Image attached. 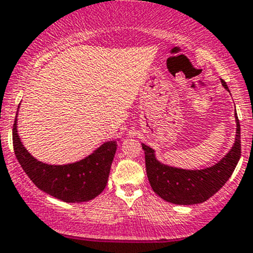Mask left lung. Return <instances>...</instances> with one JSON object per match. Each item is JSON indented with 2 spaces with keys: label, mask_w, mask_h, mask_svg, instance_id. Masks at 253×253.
<instances>
[{
  "label": "left lung",
  "mask_w": 253,
  "mask_h": 253,
  "mask_svg": "<svg viewBox=\"0 0 253 253\" xmlns=\"http://www.w3.org/2000/svg\"><path fill=\"white\" fill-rule=\"evenodd\" d=\"M222 85L229 91L224 80ZM235 121L236 137L233 147L219 162L204 169L192 170L165 165L157 160L153 148L141 144L145 151L146 173L153 191L161 199L174 205L202 204L219 191L231 176L241 156L240 123L236 113Z\"/></svg>",
  "instance_id": "obj_1"
}]
</instances>
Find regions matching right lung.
Here are the masks:
<instances>
[{
    "label": "right lung",
    "mask_w": 253,
    "mask_h": 253,
    "mask_svg": "<svg viewBox=\"0 0 253 253\" xmlns=\"http://www.w3.org/2000/svg\"><path fill=\"white\" fill-rule=\"evenodd\" d=\"M18 112L13 126L15 157L30 180L46 194L64 202H86L105 190L117 151V141L105 142L91 155L68 165H47L30 155L22 144L17 126Z\"/></svg>",
    "instance_id": "obj_1"
}]
</instances>
